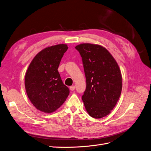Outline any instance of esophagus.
<instances>
[{"label": "esophagus", "instance_id": "esophagus-1", "mask_svg": "<svg viewBox=\"0 0 151 151\" xmlns=\"http://www.w3.org/2000/svg\"><path fill=\"white\" fill-rule=\"evenodd\" d=\"M75 85H72V86H71V87H70V89L71 90V91H73V90H75Z\"/></svg>", "mask_w": 151, "mask_h": 151}]
</instances>
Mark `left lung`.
Here are the masks:
<instances>
[{
  "instance_id": "obj_1",
  "label": "left lung",
  "mask_w": 151,
  "mask_h": 151,
  "mask_svg": "<svg viewBox=\"0 0 151 151\" xmlns=\"http://www.w3.org/2000/svg\"><path fill=\"white\" fill-rule=\"evenodd\" d=\"M78 50L83 64L87 87L82 101L88 114L93 118L108 115L119 100L122 76L117 62L104 47L81 44Z\"/></svg>"
}]
</instances>
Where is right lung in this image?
Returning <instances> with one entry per match:
<instances>
[{
	"instance_id": "right-lung-1",
	"label": "right lung",
	"mask_w": 151,
	"mask_h": 151,
	"mask_svg": "<svg viewBox=\"0 0 151 151\" xmlns=\"http://www.w3.org/2000/svg\"><path fill=\"white\" fill-rule=\"evenodd\" d=\"M68 49L66 44L46 47L34 57L26 73L24 85L27 96L33 105L44 113L56 111L70 93L58 70Z\"/></svg>"
}]
</instances>
